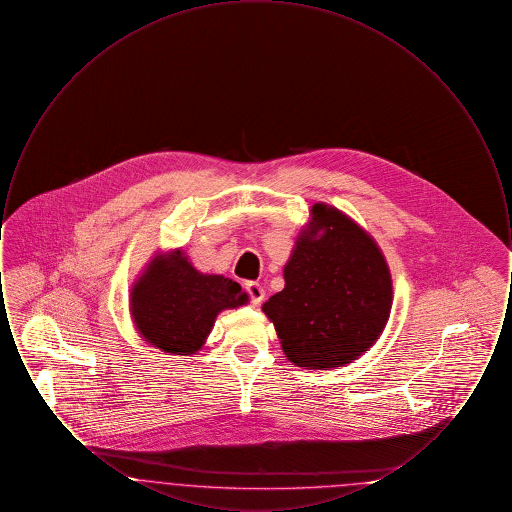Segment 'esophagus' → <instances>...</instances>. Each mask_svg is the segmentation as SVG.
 Wrapping results in <instances>:
<instances>
[{
  "label": "esophagus",
  "instance_id": "obj_1",
  "mask_svg": "<svg viewBox=\"0 0 512 512\" xmlns=\"http://www.w3.org/2000/svg\"><path fill=\"white\" fill-rule=\"evenodd\" d=\"M245 292L249 295L253 305H259L265 299V288L259 282H247L245 284Z\"/></svg>",
  "mask_w": 512,
  "mask_h": 512
}]
</instances>
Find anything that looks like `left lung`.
I'll use <instances>...</instances> for the list:
<instances>
[{
  "label": "left lung",
  "instance_id": "obj_1",
  "mask_svg": "<svg viewBox=\"0 0 512 512\" xmlns=\"http://www.w3.org/2000/svg\"><path fill=\"white\" fill-rule=\"evenodd\" d=\"M286 286L263 305L284 355L307 370L349 365L382 336L393 286L382 249L340 209L315 203L284 267Z\"/></svg>",
  "mask_w": 512,
  "mask_h": 512
}]
</instances>
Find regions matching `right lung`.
<instances>
[{"label":"right lung","instance_id":"1","mask_svg":"<svg viewBox=\"0 0 512 512\" xmlns=\"http://www.w3.org/2000/svg\"><path fill=\"white\" fill-rule=\"evenodd\" d=\"M249 299L240 284L203 274L182 249L155 253L130 290V315L138 334L169 355H195L217 315Z\"/></svg>","mask_w":512,"mask_h":512}]
</instances>
